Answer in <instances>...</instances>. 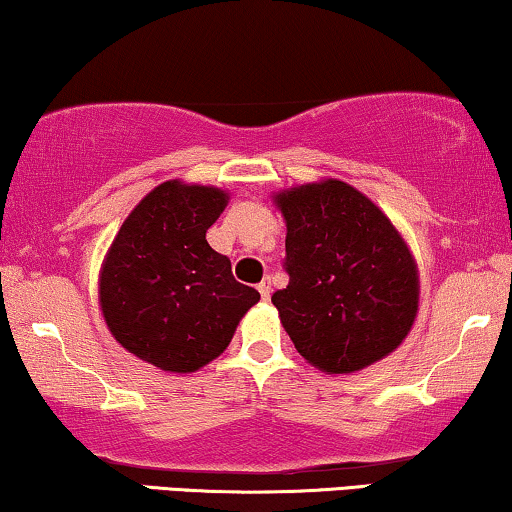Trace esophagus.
<instances>
[{
    "label": "esophagus",
    "instance_id": "1",
    "mask_svg": "<svg viewBox=\"0 0 512 512\" xmlns=\"http://www.w3.org/2000/svg\"><path fill=\"white\" fill-rule=\"evenodd\" d=\"M258 293H261V298L263 300H268L270 298V293H272V282H270V277H265L261 284H258Z\"/></svg>",
    "mask_w": 512,
    "mask_h": 512
}]
</instances>
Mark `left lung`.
Segmentation results:
<instances>
[{
  "label": "left lung",
  "mask_w": 512,
  "mask_h": 512,
  "mask_svg": "<svg viewBox=\"0 0 512 512\" xmlns=\"http://www.w3.org/2000/svg\"><path fill=\"white\" fill-rule=\"evenodd\" d=\"M289 286L272 293L300 356L354 373L405 340L419 303L417 265L391 221L345 181L279 193Z\"/></svg>",
  "instance_id": "8db88e82"
}]
</instances>
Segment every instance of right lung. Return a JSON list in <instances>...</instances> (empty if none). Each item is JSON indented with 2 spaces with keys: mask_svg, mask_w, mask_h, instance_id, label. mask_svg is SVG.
Returning <instances> with one entry per match:
<instances>
[{
  "mask_svg": "<svg viewBox=\"0 0 512 512\" xmlns=\"http://www.w3.org/2000/svg\"><path fill=\"white\" fill-rule=\"evenodd\" d=\"M226 202L219 188L165 181L132 209L104 258V321L130 354L160 370L193 373L216 359L261 300L207 242Z\"/></svg>",
  "mask_w": 512,
  "mask_h": 512,
  "instance_id": "1",
  "label": "right lung"
}]
</instances>
